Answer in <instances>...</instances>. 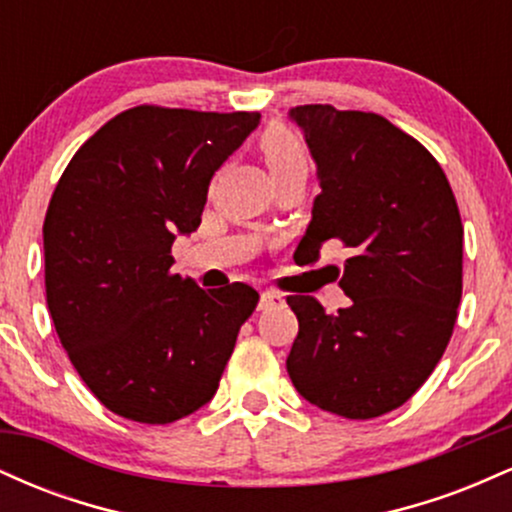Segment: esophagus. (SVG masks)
<instances>
[{
    "label": "esophagus",
    "instance_id": "34e87169",
    "mask_svg": "<svg viewBox=\"0 0 512 512\" xmlns=\"http://www.w3.org/2000/svg\"><path fill=\"white\" fill-rule=\"evenodd\" d=\"M279 305H284V296L276 291H262L260 293V310H272V308H279Z\"/></svg>",
    "mask_w": 512,
    "mask_h": 512
}]
</instances>
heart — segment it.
<instances>
[{
  "mask_svg": "<svg viewBox=\"0 0 512 512\" xmlns=\"http://www.w3.org/2000/svg\"><path fill=\"white\" fill-rule=\"evenodd\" d=\"M260 151L274 178L291 170H308V154L301 139L284 125H272L262 132Z\"/></svg>",
  "mask_w": 512,
  "mask_h": 512,
  "instance_id": "heart-1",
  "label": "heart"
}]
</instances>
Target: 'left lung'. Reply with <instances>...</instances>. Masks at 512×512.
Instances as JSON below:
<instances>
[{"label":"left lung","mask_w":512,"mask_h":512,"mask_svg":"<svg viewBox=\"0 0 512 512\" xmlns=\"http://www.w3.org/2000/svg\"><path fill=\"white\" fill-rule=\"evenodd\" d=\"M322 192L298 248L349 250L327 313L289 296L298 317L286 370L315 407L375 419L402 407L438 366L462 298V219L440 163L383 115L298 105Z\"/></svg>","instance_id":"obj_1"}]
</instances>
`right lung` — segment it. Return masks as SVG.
I'll use <instances>...</instances> for the list:
<instances>
[{"label": "right lung", "instance_id": "add662e5", "mask_svg": "<svg viewBox=\"0 0 512 512\" xmlns=\"http://www.w3.org/2000/svg\"><path fill=\"white\" fill-rule=\"evenodd\" d=\"M260 113L137 105L86 139L43 223L45 293L88 390L139 424H173L214 397L248 284L204 291L170 272L175 233L202 223L209 182Z\"/></svg>", "mask_w": 512, "mask_h": 512}]
</instances>
